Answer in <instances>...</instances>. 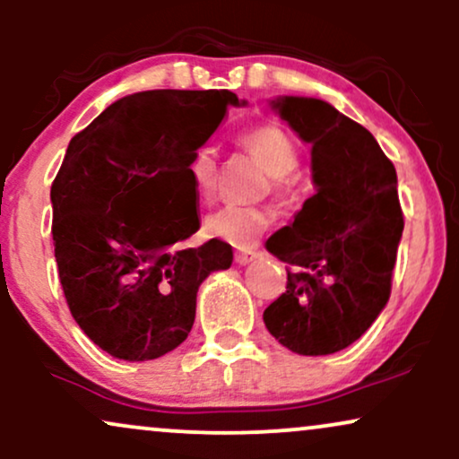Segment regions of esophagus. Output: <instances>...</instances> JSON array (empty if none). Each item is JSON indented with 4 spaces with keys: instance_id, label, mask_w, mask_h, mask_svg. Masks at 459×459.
I'll use <instances>...</instances> for the list:
<instances>
[{
    "instance_id": "34e87169",
    "label": "esophagus",
    "mask_w": 459,
    "mask_h": 459,
    "mask_svg": "<svg viewBox=\"0 0 459 459\" xmlns=\"http://www.w3.org/2000/svg\"><path fill=\"white\" fill-rule=\"evenodd\" d=\"M256 256H259V252H256V250H239V252H235V261L239 263V265H246V263L255 261Z\"/></svg>"
}]
</instances>
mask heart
<instances>
[{"label": "heart", "instance_id": "b5f03b06", "mask_svg": "<svg viewBox=\"0 0 459 459\" xmlns=\"http://www.w3.org/2000/svg\"><path fill=\"white\" fill-rule=\"evenodd\" d=\"M239 144L261 161L270 172V186L276 194H289L296 186V170L299 166V149L291 135L276 123H261L241 131ZM189 178L200 196H209L218 175V155L213 146L204 144L194 151L187 166ZM272 224V215L259 207H237L226 204L204 220V230L215 239L237 247L255 244Z\"/></svg>", "mask_w": 459, "mask_h": 459}]
</instances>
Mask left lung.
<instances>
[{
	"mask_svg": "<svg viewBox=\"0 0 459 459\" xmlns=\"http://www.w3.org/2000/svg\"><path fill=\"white\" fill-rule=\"evenodd\" d=\"M273 108L313 144L317 192L267 239L289 267L287 291L263 321L296 354H334L360 339L391 298L403 230L397 172L376 138L330 103L284 97Z\"/></svg>",
	"mask_w": 459,
	"mask_h": 459,
	"instance_id": "8db88e82",
	"label": "left lung"
}]
</instances>
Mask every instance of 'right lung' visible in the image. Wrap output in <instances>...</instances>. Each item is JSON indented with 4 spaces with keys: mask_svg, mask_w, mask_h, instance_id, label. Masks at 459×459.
Returning <instances> with one entry per match:
<instances>
[{
    "mask_svg": "<svg viewBox=\"0 0 459 459\" xmlns=\"http://www.w3.org/2000/svg\"><path fill=\"white\" fill-rule=\"evenodd\" d=\"M230 91L129 94L73 135L51 183L62 291L79 328L123 360H152L187 339L200 282L233 247L186 241L200 229L187 166L220 127Z\"/></svg>",
    "mask_w": 459,
    "mask_h": 459,
    "instance_id": "1",
    "label": "right lung"
}]
</instances>
